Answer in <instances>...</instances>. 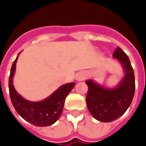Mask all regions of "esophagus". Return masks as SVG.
I'll use <instances>...</instances> for the list:
<instances>
[{
	"instance_id": "obj_1",
	"label": "esophagus",
	"mask_w": 146,
	"mask_h": 146,
	"mask_svg": "<svg viewBox=\"0 0 146 146\" xmlns=\"http://www.w3.org/2000/svg\"><path fill=\"white\" fill-rule=\"evenodd\" d=\"M85 78H86V74L84 72H80L76 75V80L77 81H82Z\"/></svg>"
}]
</instances>
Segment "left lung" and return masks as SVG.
Masks as SVG:
<instances>
[{"label":"left lung","mask_w":146,"mask_h":146,"mask_svg":"<svg viewBox=\"0 0 146 146\" xmlns=\"http://www.w3.org/2000/svg\"><path fill=\"white\" fill-rule=\"evenodd\" d=\"M113 57L118 59L125 72L124 77L117 87L108 88L93 80L85 82L88 86L86 98L87 108L95 119L102 122L114 121L125 114L135 94V74L128 56L117 47Z\"/></svg>","instance_id":"left-lung-1"}]
</instances>
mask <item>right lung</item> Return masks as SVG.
Listing matches in <instances>:
<instances>
[{"instance_id":"right-lung-1","label":"right lung","mask_w":146,"mask_h":146,"mask_svg":"<svg viewBox=\"0 0 146 146\" xmlns=\"http://www.w3.org/2000/svg\"><path fill=\"white\" fill-rule=\"evenodd\" d=\"M18 56L13 62L11 69L8 83L10 98L13 106L22 118L33 125L46 127L53 125L61 115L66 96L76 84L69 83L64 84L59 87L49 97L38 102L26 100L17 93L13 84V77L15 73Z\"/></svg>"}]
</instances>
